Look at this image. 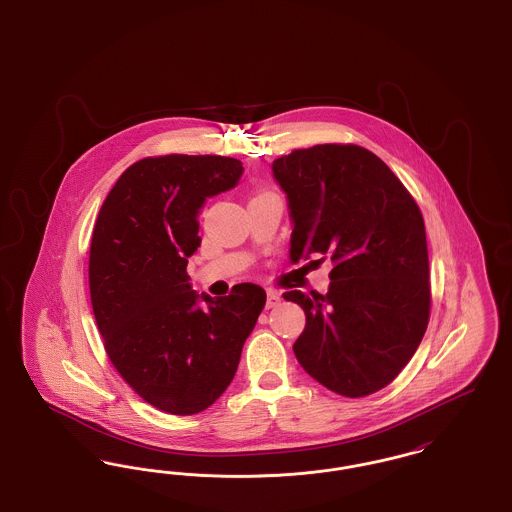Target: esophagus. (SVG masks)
<instances>
[{"label":"esophagus","mask_w":512,"mask_h":512,"mask_svg":"<svg viewBox=\"0 0 512 512\" xmlns=\"http://www.w3.org/2000/svg\"><path fill=\"white\" fill-rule=\"evenodd\" d=\"M280 293L278 292H267V309H274L280 305Z\"/></svg>","instance_id":"esophagus-1"}]
</instances>
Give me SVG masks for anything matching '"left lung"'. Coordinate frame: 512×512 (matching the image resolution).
<instances>
[{"mask_svg":"<svg viewBox=\"0 0 512 512\" xmlns=\"http://www.w3.org/2000/svg\"><path fill=\"white\" fill-rule=\"evenodd\" d=\"M272 176L288 197L292 263H334L328 293H284L307 317L293 343L299 365L345 397L382 390L411 361L430 318L418 205L380 157L351 144L295 149L272 163Z\"/></svg>","mask_w":512,"mask_h":512,"instance_id":"left-lung-1","label":"left lung"}]
</instances>
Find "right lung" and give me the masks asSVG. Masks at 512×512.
<instances>
[{"mask_svg": "<svg viewBox=\"0 0 512 512\" xmlns=\"http://www.w3.org/2000/svg\"><path fill=\"white\" fill-rule=\"evenodd\" d=\"M242 172L238 159L220 155L146 157L122 172L99 209L88 272L94 317L124 382L159 411L211 407L265 307L257 284L215 299L194 292L186 272L201 244V207Z\"/></svg>", "mask_w": 512, "mask_h": 512, "instance_id": "right-lung-1", "label": "right lung"}]
</instances>
